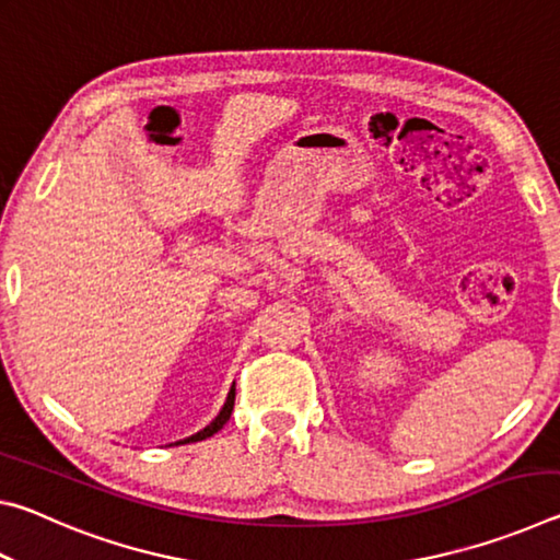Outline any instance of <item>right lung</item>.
Listing matches in <instances>:
<instances>
[{
	"label": "right lung",
	"mask_w": 560,
	"mask_h": 560,
	"mask_svg": "<svg viewBox=\"0 0 560 560\" xmlns=\"http://www.w3.org/2000/svg\"><path fill=\"white\" fill-rule=\"evenodd\" d=\"M232 407H234V385H232V390H230V395H226V402L222 405V410H220V415L214 417V420L207 424V428H202L200 432H195V434H189V438H185V440H179V442H173V444H189V442H200V440H207V438H212L214 432H220L224 424H226V420H230V415H232ZM173 444H170V447H173Z\"/></svg>",
	"instance_id": "add662e5"
}]
</instances>
